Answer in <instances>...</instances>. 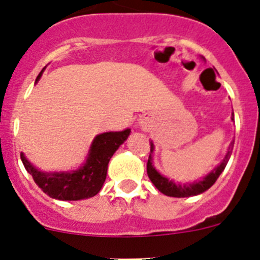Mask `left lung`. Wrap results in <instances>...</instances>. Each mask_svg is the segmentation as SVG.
Masks as SVG:
<instances>
[{
  "label": "left lung",
  "mask_w": 260,
  "mask_h": 260,
  "mask_svg": "<svg viewBox=\"0 0 260 260\" xmlns=\"http://www.w3.org/2000/svg\"><path fill=\"white\" fill-rule=\"evenodd\" d=\"M233 118H234V114H233ZM232 118V119H233ZM234 143L229 146V149H228V153L225 156V158L220 162V165L217 167H215L214 170L208 175V176L204 177L201 181H198V182L192 183H186V185H177L174 181H170L167 177L162 176L161 174L157 172V170L154 169L153 165H152V156L151 153L153 152V143L151 142V153H149L148 162H147V175H148L149 180L152 181L154 186L161 191L162 193L167 196H172V198H188V196H195L199 195V193L205 192L208 188H210L212 185L215 183V181L217 180V177L220 176L222 171H224L225 166H226L228 161L230 158V154H232V149Z\"/></svg>",
  "instance_id": "8db88e82"
}]
</instances>
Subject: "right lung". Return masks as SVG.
I'll use <instances>...</instances> for the list:
<instances>
[{
    "label": "right lung",
    "instance_id": "obj_1",
    "mask_svg": "<svg viewBox=\"0 0 260 260\" xmlns=\"http://www.w3.org/2000/svg\"><path fill=\"white\" fill-rule=\"evenodd\" d=\"M45 69V68H44ZM44 69L36 78V83ZM131 129L106 132L94 138L86 161L80 169L70 172H41L21 153V161L26 171L32 176L36 185L50 198L62 201H77L95 196L101 191L107 177L109 159L129 136Z\"/></svg>",
    "mask_w": 260,
    "mask_h": 260
}]
</instances>
